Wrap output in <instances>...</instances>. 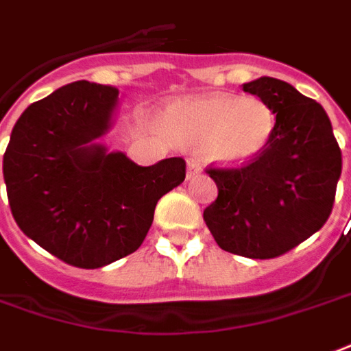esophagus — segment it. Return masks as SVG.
I'll return each mask as SVG.
<instances>
[{
  "instance_id": "esophagus-1",
  "label": "esophagus",
  "mask_w": 351,
  "mask_h": 351,
  "mask_svg": "<svg viewBox=\"0 0 351 351\" xmlns=\"http://www.w3.org/2000/svg\"><path fill=\"white\" fill-rule=\"evenodd\" d=\"M200 173H202V168L196 165V162H191V160L186 162V179H193L196 178V176H200Z\"/></svg>"
}]
</instances>
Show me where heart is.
<instances>
[{
    "instance_id": "b5f03b06",
    "label": "heart",
    "mask_w": 351,
    "mask_h": 351,
    "mask_svg": "<svg viewBox=\"0 0 351 351\" xmlns=\"http://www.w3.org/2000/svg\"><path fill=\"white\" fill-rule=\"evenodd\" d=\"M157 125L172 144L198 147L207 165L241 168L267 149L275 114L258 97L211 93L166 104Z\"/></svg>"
}]
</instances>
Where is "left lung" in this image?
I'll return each instance as SVG.
<instances>
[{"instance_id": "left-lung-1", "label": "left lung", "mask_w": 351, "mask_h": 351, "mask_svg": "<svg viewBox=\"0 0 351 351\" xmlns=\"http://www.w3.org/2000/svg\"><path fill=\"white\" fill-rule=\"evenodd\" d=\"M275 114L267 149L250 165L209 170L219 189L204 221L226 252L277 258L316 234L331 215L342 155L322 104L288 82L262 76L243 84Z\"/></svg>"}]
</instances>
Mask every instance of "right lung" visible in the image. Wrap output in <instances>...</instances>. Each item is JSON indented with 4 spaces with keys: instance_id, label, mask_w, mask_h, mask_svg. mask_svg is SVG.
<instances>
[{
    "instance_id": "right-lung-1",
    "label": "right lung",
    "mask_w": 351,
    "mask_h": 351,
    "mask_svg": "<svg viewBox=\"0 0 351 351\" xmlns=\"http://www.w3.org/2000/svg\"><path fill=\"white\" fill-rule=\"evenodd\" d=\"M117 95L86 80L56 89L24 110L3 155L20 230L74 267L97 269L132 254L157 202L185 179L183 158L138 166L99 142L114 125Z\"/></svg>"
}]
</instances>
